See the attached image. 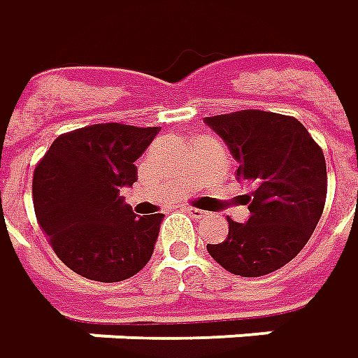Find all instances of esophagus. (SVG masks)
Instances as JSON below:
<instances>
[{"label": "esophagus", "instance_id": "1", "mask_svg": "<svg viewBox=\"0 0 358 358\" xmlns=\"http://www.w3.org/2000/svg\"><path fill=\"white\" fill-rule=\"evenodd\" d=\"M185 210H187V215H189V217L196 218V220H199V218H205L208 215V213H205V210H201V208H195V207H187Z\"/></svg>", "mask_w": 358, "mask_h": 358}]
</instances>
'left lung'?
<instances>
[{"label":"left lung","mask_w":358,"mask_h":358,"mask_svg":"<svg viewBox=\"0 0 358 358\" xmlns=\"http://www.w3.org/2000/svg\"><path fill=\"white\" fill-rule=\"evenodd\" d=\"M238 162L236 177L252 187L242 195L250 218H229V236L207 244L208 254L230 274L258 278L294 260L317 227L325 196L323 151L296 117L241 110L205 117Z\"/></svg>","instance_id":"8db88e82"}]
</instances>
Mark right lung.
<instances>
[{
  "instance_id": "obj_1",
  "label": "right lung",
  "mask_w": 358,
  "mask_h": 358,
  "mask_svg": "<svg viewBox=\"0 0 358 358\" xmlns=\"http://www.w3.org/2000/svg\"><path fill=\"white\" fill-rule=\"evenodd\" d=\"M159 128L94 124L62 134L37 163L33 205L55 254L94 282H122L150 262L163 215L136 217L120 191Z\"/></svg>"
}]
</instances>
